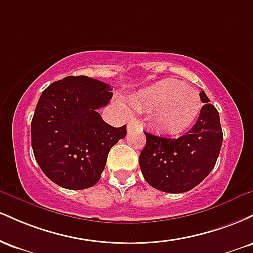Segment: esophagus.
<instances>
[{"label":"esophagus","mask_w":253,"mask_h":253,"mask_svg":"<svg viewBox=\"0 0 253 253\" xmlns=\"http://www.w3.org/2000/svg\"><path fill=\"white\" fill-rule=\"evenodd\" d=\"M136 127H140V125H139L138 121H135V120L129 121V124L127 125V129H128V132H129V130L136 128Z\"/></svg>","instance_id":"esophagus-1"}]
</instances>
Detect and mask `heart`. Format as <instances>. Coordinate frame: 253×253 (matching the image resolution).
I'll list each match as a JSON object with an SVG mask.
<instances>
[{
    "label": "heart",
    "instance_id": "obj_1",
    "mask_svg": "<svg viewBox=\"0 0 253 253\" xmlns=\"http://www.w3.org/2000/svg\"><path fill=\"white\" fill-rule=\"evenodd\" d=\"M138 110L152 112V123L162 132L178 134L195 123L201 112L199 94L181 81L167 78L130 96Z\"/></svg>",
    "mask_w": 253,
    "mask_h": 253
}]
</instances>
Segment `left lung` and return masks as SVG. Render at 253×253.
<instances>
[{
  "instance_id": "left-lung-1",
  "label": "left lung",
  "mask_w": 253,
  "mask_h": 253,
  "mask_svg": "<svg viewBox=\"0 0 253 253\" xmlns=\"http://www.w3.org/2000/svg\"><path fill=\"white\" fill-rule=\"evenodd\" d=\"M200 117L189 132L167 138L145 132L146 145L139 156L143 176L151 187L164 193L189 191L211 173L222 145L219 113L205 91L200 92Z\"/></svg>"
}]
</instances>
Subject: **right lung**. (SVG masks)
Returning <instances> with one entry per match:
<instances>
[{"label":"right lung","mask_w":253,"mask_h":253,"mask_svg":"<svg viewBox=\"0 0 253 253\" xmlns=\"http://www.w3.org/2000/svg\"><path fill=\"white\" fill-rule=\"evenodd\" d=\"M113 86L88 76H68L42 91L31 124L40 169L66 189L92 187L110 149L127 134L126 125L104 123L97 109L109 103Z\"/></svg>","instance_id":"obj_1"}]
</instances>
